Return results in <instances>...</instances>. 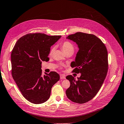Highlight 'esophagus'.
I'll return each instance as SVG.
<instances>
[{
    "label": "esophagus",
    "mask_w": 124,
    "mask_h": 124,
    "mask_svg": "<svg viewBox=\"0 0 124 124\" xmlns=\"http://www.w3.org/2000/svg\"><path fill=\"white\" fill-rule=\"evenodd\" d=\"M60 79H65V76L63 74H60Z\"/></svg>",
    "instance_id": "34e87169"
}]
</instances>
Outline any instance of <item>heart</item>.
Here are the masks:
<instances>
[{
  "label": "heart",
  "instance_id": "1",
  "mask_svg": "<svg viewBox=\"0 0 124 124\" xmlns=\"http://www.w3.org/2000/svg\"><path fill=\"white\" fill-rule=\"evenodd\" d=\"M60 46L63 51L65 54L67 53H73L74 51V46L70 41H65L60 44ZM54 47H53L49 51V55H51L54 53Z\"/></svg>",
  "mask_w": 124,
  "mask_h": 124
}]
</instances>
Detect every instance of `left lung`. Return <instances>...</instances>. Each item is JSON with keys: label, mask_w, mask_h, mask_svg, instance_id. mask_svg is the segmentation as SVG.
Returning a JSON list of instances; mask_svg holds the SVG:
<instances>
[{"label": "left lung", "mask_w": 124, "mask_h": 124, "mask_svg": "<svg viewBox=\"0 0 124 124\" xmlns=\"http://www.w3.org/2000/svg\"><path fill=\"white\" fill-rule=\"evenodd\" d=\"M66 38L78 46L75 61L70 66L73 73L81 75L77 80L72 75L66 76L70 85L66 94L71 101L81 104L93 98L102 85L108 70V51L105 44L92 34L79 32Z\"/></svg>", "instance_id": "obj_1"}]
</instances>
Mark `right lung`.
I'll list each match as a JSON object with an SVG mask.
<instances>
[{
	"instance_id": "obj_1",
	"label": "right lung",
	"mask_w": 124,
	"mask_h": 124,
	"mask_svg": "<svg viewBox=\"0 0 124 124\" xmlns=\"http://www.w3.org/2000/svg\"><path fill=\"white\" fill-rule=\"evenodd\" d=\"M61 35L28 33L16 43L11 53L12 76L22 95L35 104L46 101L53 86L60 79L55 71L42 76V61H49L51 46Z\"/></svg>"
}]
</instances>
